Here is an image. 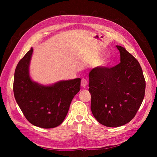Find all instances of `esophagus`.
Returning <instances> with one entry per match:
<instances>
[{"mask_svg": "<svg viewBox=\"0 0 157 157\" xmlns=\"http://www.w3.org/2000/svg\"><path fill=\"white\" fill-rule=\"evenodd\" d=\"M87 85H88V81H87V80L85 79V78H82V80H81V86L82 87L85 88V87L87 86Z\"/></svg>", "mask_w": 157, "mask_h": 157, "instance_id": "esophagus-1", "label": "esophagus"}]
</instances>
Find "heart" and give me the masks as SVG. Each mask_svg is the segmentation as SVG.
I'll return each instance as SVG.
<instances>
[{
  "mask_svg": "<svg viewBox=\"0 0 157 157\" xmlns=\"http://www.w3.org/2000/svg\"><path fill=\"white\" fill-rule=\"evenodd\" d=\"M109 61H110V57H109L108 55L104 56L98 61L96 63V65H97V67H98L99 68L105 67L106 66L109 64Z\"/></svg>",
  "mask_w": 157,
  "mask_h": 157,
  "instance_id": "1",
  "label": "heart"
}]
</instances>
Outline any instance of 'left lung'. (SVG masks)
<instances>
[{
    "label": "left lung",
    "mask_w": 157,
    "mask_h": 157,
    "mask_svg": "<svg viewBox=\"0 0 157 157\" xmlns=\"http://www.w3.org/2000/svg\"><path fill=\"white\" fill-rule=\"evenodd\" d=\"M121 63L111 68L95 67L89 73L91 110L100 124L118 127L136 115L145 96V80L141 66L121 46H116Z\"/></svg>",
    "instance_id": "left-lung-1"
}]
</instances>
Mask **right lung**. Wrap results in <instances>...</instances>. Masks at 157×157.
<instances>
[{
	"label": "right lung",
	"mask_w": 157,
	"mask_h": 157,
	"mask_svg": "<svg viewBox=\"0 0 157 157\" xmlns=\"http://www.w3.org/2000/svg\"><path fill=\"white\" fill-rule=\"evenodd\" d=\"M33 49L19 61L14 73L13 94L27 120L34 126L53 128L60 125L71 101L80 90V78L44 85L33 81L29 66Z\"/></svg>",
	"instance_id": "1"
}]
</instances>
